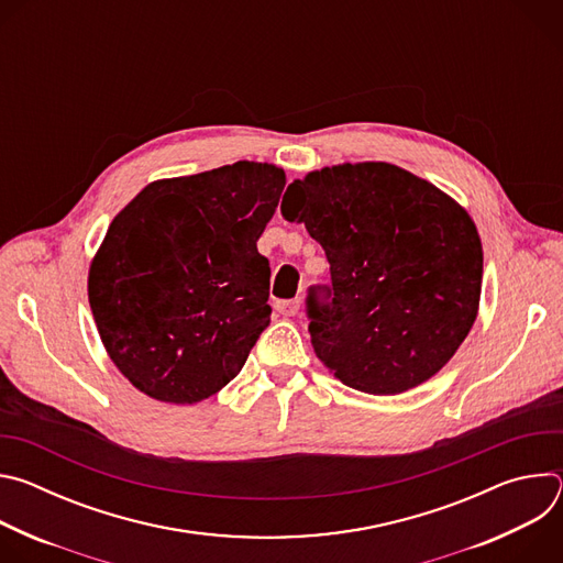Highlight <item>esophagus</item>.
<instances>
[{
	"mask_svg": "<svg viewBox=\"0 0 563 563\" xmlns=\"http://www.w3.org/2000/svg\"><path fill=\"white\" fill-rule=\"evenodd\" d=\"M276 311H280L283 316H296L298 309H300V298H294V300H276Z\"/></svg>",
	"mask_w": 563,
	"mask_h": 563,
	"instance_id": "esophagus-1",
	"label": "esophagus"
}]
</instances>
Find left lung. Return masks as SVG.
I'll list each match as a JSON object with an SVG mask.
<instances>
[{
	"label": "left lung",
	"instance_id": "obj_1",
	"mask_svg": "<svg viewBox=\"0 0 563 563\" xmlns=\"http://www.w3.org/2000/svg\"><path fill=\"white\" fill-rule=\"evenodd\" d=\"M287 194L283 216L305 224L332 274L330 302L307 300L320 363L369 394L432 378L478 311L484 247L470 213L389 163L323 167Z\"/></svg>",
	"mask_w": 563,
	"mask_h": 563
}]
</instances>
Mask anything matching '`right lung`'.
<instances>
[{
  "mask_svg": "<svg viewBox=\"0 0 563 563\" xmlns=\"http://www.w3.org/2000/svg\"><path fill=\"white\" fill-rule=\"evenodd\" d=\"M285 172L224 165L146 185L109 224L89 302L115 367L146 396L191 406L243 369L269 325V261L258 238Z\"/></svg>",
  "mask_w": 563,
  "mask_h": 563,
  "instance_id": "1",
  "label": "right lung"
}]
</instances>
